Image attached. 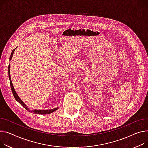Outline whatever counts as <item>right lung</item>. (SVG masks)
Returning <instances> with one entry per match:
<instances>
[{
	"instance_id": "obj_1",
	"label": "right lung",
	"mask_w": 148,
	"mask_h": 148,
	"mask_svg": "<svg viewBox=\"0 0 148 148\" xmlns=\"http://www.w3.org/2000/svg\"><path fill=\"white\" fill-rule=\"evenodd\" d=\"M16 49V48H15ZM15 49H14V50L12 51V53H11V56H10V58H9V60L11 61L12 60V55L14 53V51L15 50ZM8 75H9V80H10V83H11V90H12V93H13V95L15 97V99H16V101L17 102H18L19 103H20L24 108H25V109L28 111L29 112H30L31 113H34V114H43V115H45V114H51L54 111H55L56 110H57L59 108H55V109H52V110H34L33 111L32 110H29V108L27 107V106L22 101V100L20 99V98L19 97V96H18L16 92H15V88L13 86V84H12V81H11V74H10V64L9 65V67H8Z\"/></svg>"
}]
</instances>
